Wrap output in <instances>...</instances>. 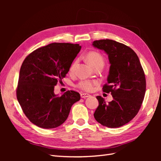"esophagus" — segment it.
<instances>
[{
	"label": "esophagus",
	"instance_id": "34e87169",
	"mask_svg": "<svg viewBox=\"0 0 161 161\" xmlns=\"http://www.w3.org/2000/svg\"><path fill=\"white\" fill-rule=\"evenodd\" d=\"M80 97H81V98L85 99V98H86V97H90V95L89 94H87V93H81L80 94Z\"/></svg>",
	"mask_w": 161,
	"mask_h": 161
}]
</instances>
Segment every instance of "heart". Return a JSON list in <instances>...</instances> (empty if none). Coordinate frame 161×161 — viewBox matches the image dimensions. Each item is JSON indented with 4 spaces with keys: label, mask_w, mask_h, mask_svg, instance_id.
<instances>
[{
    "label": "heart",
    "mask_w": 161,
    "mask_h": 161,
    "mask_svg": "<svg viewBox=\"0 0 161 161\" xmlns=\"http://www.w3.org/2000/svg\"><path fill=\"white\" fill-rule=\"evenodd\" d=\"M86 60L92 67L97 64H104V59L103 56L100 54L99 53L97 52H91L88 54L86 55ZM76 64V62L72 63L70 68V71L72 72L74 70L75 65ZM96 85V82L92 80H80L77 85V86L80 88V89L83 90L85 91H91L93 89L95 85Z\"/></svg>",
    "instance_id": "obj_1"
}]
</instances>
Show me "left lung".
<instances>
[{
  "label": "left lung",
  "mask_w": 161,
  "mask_h": 161,
  "mask_svg": "<svg viewBox=\"0 0 161 161\" xmlns=\"http://www.w3.org/2000/svg\"><path fill=\"white\" fill-rule=\"evenodd\" d=\"M92 45L108 55L109 72L103 91L113 97L106 103L97 96L99 106L94 118L106 127H121L134 118L142 103L146 92L144 70L137 54L123 43L107 39L94 41Z\"/></svg>",
  "instance_id": "left-lung-1"
}]
</instances>
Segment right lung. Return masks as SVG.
Returning a JSON list of instances; mask_svg holds the SVG:
<instances>
[{
    "label": "right lung",
    "mask_w": 161,
    "mask_h": 161,
    "mask_svg": "<svg viewBox=\"0 0 161 161\" xmlns=\"http://www.w3.org/2000/svg\"><path fill=\"white\" fill-rule=\"evenodd\" d=\"M80 49L79 44L52 43L33 51L24 60L17 97L27 118L38 127L60 126L66 120L72 105L80 100V94L74 91L56 95L54 86L65 77Z\"/></svg>",
    "instance_id": "right-lung-1"
}]
</instances>
